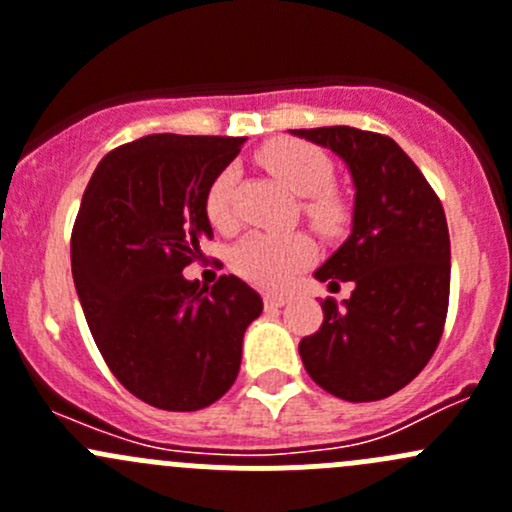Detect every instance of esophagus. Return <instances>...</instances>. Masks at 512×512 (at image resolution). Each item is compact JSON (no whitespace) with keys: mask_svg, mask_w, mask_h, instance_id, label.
I'll return each mask as SVG.
<instances>
[{"mask_svg":"<svg viewBox=\"0 0 512 512\" xmlns=\"http://www.w3.org/2000/svg\"><path fill=\"white\" fill-rule=\"evenodd\" d=\"M287 302H289V294H285V292H267L265 294V307L267 309L285 307Z\"/></svg>","mask_w":512,"mask_h":512,"instance_id":"1","label":"esophagus"}]
</instances>
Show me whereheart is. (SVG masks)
I'll list each match as a JSON object with an SVG mask.
<instances>
[{"mask_svg": "<svg viewBox=\"0 0 512 512\" xmlns=\"http://www.w3.org/2000/svg\"><path fill=\"white\" fill-rule=\"evenodd\" d=\"M260 160L297 195L304 198V213L324 235H339L349 223V205L332 185V160L319 148L304 141L280 138L267 143L260 151ZM235 168H225L210 183L205 210L210 223L230 227L235 223L232 208ZM317 247L304 232H250L232 252V267L237 275L260 287L280 289L292 285L294 277L312 265Z\"/></svg>", "mask_w": 512, "mask_h": 512, "instance_id": "obj_1", "label": "heart"}]
</instances>
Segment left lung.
Returning <instances> with one entry per match:
<instances>
[{"mask_svg": "<svg viewBox=\"0 0 512 512\" xmlns=\"http://www.w3.org/2000/svg\"><path fill=\"white\" fill-rule=\"evenodd\" d=\"M329 148L354 180L352 235L314 272L329 287L352 282L342 304L322 302L319 332L299 342L307 374L344 401H379L421 374L438 342L451 289L443 205L389 136L349 126L299 128Z\"/></svg>", "mask_w": 512, "mask_h": 512, "instance_id": "8db88e82", "label": "left lung"}]
</instances>
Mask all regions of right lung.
<instances>
[{
	"mask_svg": "<svg viewBox=\"0 0 512 512\" xmlns=\"http://www.w3.org/2000/svg\"><path fill=\"white\" fill-rule=\"evenodd\" d=\"M245 138L156 133L108 153L71 232V275L118 381L163 411H198L235 384L262 297L235 275L183 270L213 237L205 198Z\"/></svg>",
	"mask_w": 512,
	"mask_h": 512,
	"instance_id": "1",
	"label": "right lung"
}]
</instances>
